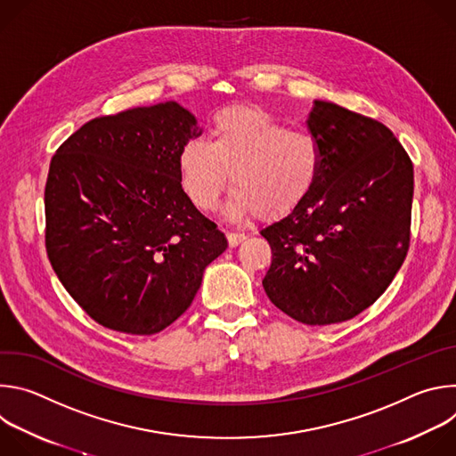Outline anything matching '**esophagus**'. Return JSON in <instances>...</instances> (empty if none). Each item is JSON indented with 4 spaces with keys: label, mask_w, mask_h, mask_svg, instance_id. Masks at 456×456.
<instances>
[{
    "label": "esophagus",
    "mask_w": 456,
    "mask_h": 456,
    "mask_svg": "<svg viewBox=\"0 0 456 456\" xmlns=\"http://www.w3.org/2000/svg\"><path fill=\"white\" fill-rule=\"evenodd\" d=\"M245 238H247V236H245L243 232H227V241H229V245H231V247L240 245Z\"/></svg>",
    "instance_id": "esophagus-1"
}]
</instances>
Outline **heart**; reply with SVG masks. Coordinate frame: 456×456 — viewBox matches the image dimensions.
Instances as JSON below:
<instances>
[{
  "mask_svg": "<svg viewBox=\"0 0 456 456\" xmlns=\"http://www.w3.org/2000/svg\"><path fill=\"white\" fill-rule=\"evenodd\" d=\"M321 171V148L303 129H285L257 106L218 111L211 142L194 139L178 153L180 187L192 206L216 209L229 183L225 213L276 220L292 213L312 192Z\"/></svg>",
  "mask_w": 456,
  "mask_h": 456,
  "instance_id": "b5f03b06",
  "label": "heart"
}]
</instances>
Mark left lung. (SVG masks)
<instances>
[{
  "label": "left lung",
  "instance_id": "obj_1",
  "mask_svg": "<svg viewBox=\"0 0 456 456\" xmlns=\"http://www.w3.org/2000/svg\"><path fill=\"white\" fill-rule=\"evenodd\" d=\"M306 124L319 178L301 206L259 231L273 248L262 283L281 312L321 327L373 305L404 264L413 164L384 124L334 102L314 101Z\"/></svg>",
  "mask_w": 456,
  "mask_h": 456
}]
</instances>
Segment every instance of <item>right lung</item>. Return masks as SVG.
Instances as JSON below:
<instances>
[{
	"instance_id": "obj_1",
	"label": "right lung",
	"mask_w": 456,
	"mask_h": 456,
	"mask_svg": "<svg viewBox=\"0 0 456 456\" xmlns=\"http://www.w3.org/2000/svg\"><path fill=\"white\" fill-rule=\"evenodd\" d=\"M200 135L175 101L99 117L55 151L45 187L46 252L106 329L151 336L197 296L227 238L183 194L178 153Z\"/></svg>"
}]
</instances>
